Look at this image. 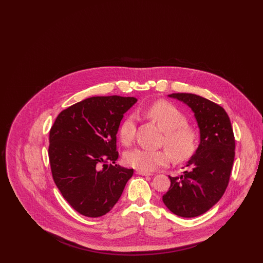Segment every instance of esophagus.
Masks as SVG:
<instances>
[{
    "mask_svg": "<svg viewBox=\"0 0 263 263\" xmlns=\"http://www.w3.org/2000/svg\"><path fill=\"white\" fill-rule=\"evenodd\" d=\"M136 175H144V176H149L152 175L151 173H146V172H142V171H136Z\"/></svg>",
    "mask_w": 263,
    "mask_h": 263,
    "instance_id": "34e87169",
    "label": "esophagus"
}]
</instances>
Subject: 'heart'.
<instances>
[{
    "instance_id": "obj_1",
    "label": "heart",
    "mask_w": 263,
    "mask_h": 263,
    "mask_svg": "<svg viewBox=\"0 0 263 263\" xmlns=\"http://www.w3.org/2000/svg\"><path fill=\"white\" fill-rule=\"evenodd\" d=\"M145 113L163 131L162 146L167 150L153 151L136 148L125 154L126 164L138 171L150 173L165 166L171 162H185L197 150L198 131L188 125L187 116L174 104L166 101H157L150 105ZM136 133V118L129 115L119 127V137L123 144L130 145Z\"/></svg>"
}]
</instances>
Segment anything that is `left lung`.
I'll return each mask as SVG.
<instances>
[{
	"label": "left lung",
	"instance_id": "obj_1",
	"mask_svg": "<svg viewBox=\"0 0 263 263\" xmlns=\"http://www.w3.org/2000/svg\"><path fill=\"white\" fill-rule=\"evenodd\" d=\"M192 109L200 129V144L180 176H170L163 201L170 211L183 218L207 212L221 199L229 184L235 159V136L225 109L193 93L168 96Z\"/></svg>",
	"mask_w": 263,
	"mask_h": 263
}]
</instances>
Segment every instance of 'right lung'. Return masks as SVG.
<instances>
[{
  "label": "right lung",
  "instance_id": "1",
  "mask_svg": "<svg viewBox=\"0 0 263 263\" xmlns=\"http://www.w3.org/2000/svg\"><path fill=\"white\" fill-rule=\"evenodd\" d=\"M135 98L92 97L64 109L49 133L53 180L77 212L98 218L109 212L133 175L115 163L116 134Z\"/></svg>",
  "mask_w": 263,
  "mask_h": 263
}]
</instances>
